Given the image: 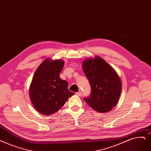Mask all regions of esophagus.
Returning <instances> with one entry per match:
<instances>
[{"mask_svg": "<svg viewBox=\"0 0 151 151\" xmlns=\"http://www.w3.org/2000/svg\"><path fill=\"white\" fill-rule=\"evenodd\" d=\"M76 95L78 96H81V95H82V92H81V91L78 92V93H76Z\"/></svg>", "mask_w": 151, "mask_h": 151, "instance_id": "obj_1", "label": "esophagus"}]
</instances>
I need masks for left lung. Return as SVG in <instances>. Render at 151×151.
<instances>
[{
  "label": "left lung",
  "mask_w": 151,
  "mask_h": 151,
  "mask_svg": "<svg viewBox=\"0 0 151 151\" xmlns=\"http://www.w3.org/2000/svg\"><path fill=\"white\" fill-rule=\"evenodd\" d=\"M82 67L91 88V95L84 100L97 112H109L116 106L121 94L122 83L119 75L98 56L84 60Z\"/></svg>",
  "instance_id": "1"
}]
</instances>
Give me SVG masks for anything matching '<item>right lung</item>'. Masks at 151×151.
I'll return each instance as SVG.
<instances>
[{
  "mask_svg": "<svg viewBox=\"0 0 151 151\" xmlns=\"http://www.w3.org/2000/svg\"><path fill=\"white\" fill-rule=\"evenodd\" d=\"M62 60L46 58L36 70L29 87V96L35 109L45 115L60 110L68 98L75 94L68 84L59 75L63 67Z\"/></svg>",
  "mask_w": 151,
  "mask_h": 151,
  "instance_id": "1",
  "label": "right lung"
}]
</instances>
